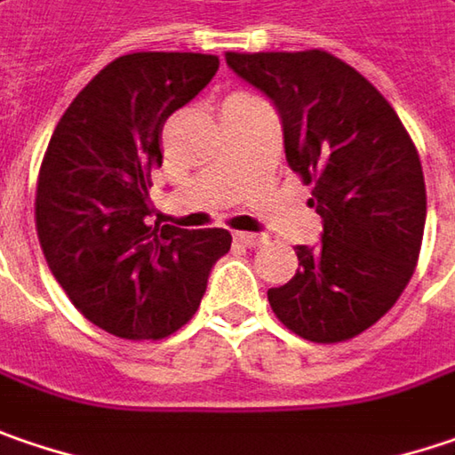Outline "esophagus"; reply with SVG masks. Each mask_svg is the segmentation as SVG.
Instances as JSON below:
<instances>
[{"label":"esophagus","mask_w":455,"mask_h":455,"mask_svg":"<svg viewBox=\"0 0 455 455\" xmlns=\"http://www.w3.org/2000/svg\"><path fill=\"white\" fill-rule=\"evenodd\" d=\"M235 240L243 243V245H248V248H259V245L266 243V238H263V235H256V233H235Z\"/></svg>","instance_id":"34e87169"}]
</instances>
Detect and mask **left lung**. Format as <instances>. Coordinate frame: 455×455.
Segmentation results:
<instances>
[{"instance_id": "8db88e82", "label": "left lung", "mask_w": 455, "mask_h": 455, "mask_svg": "<svg viewBox=\"0 0 455 455\" xmlns=\"http://www.w3.org/2000/svg\"><path fill=\"white\" fill-rule=\"evenodd\" d=\"M282 115L291 171L312 187L323 240L268 289L274 315L312 343H340L381 320L418 266L425 179L412 138L374 84L325 51L225 53Z\"/></svg>"}]
</instances>
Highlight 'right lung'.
<instances>
[{"label": "right lung", "instance_id": "right-lung-1", "mask_svg": "<svg viewBox=\"0 0 455 455\" xmlns=\"http://www.w3.org/2000/svg\"><path fill=\"white\" fill-rule=\"evenodd\" d=\"M207 53L115 58L68 104L37 176L35 228L56 282L117 338L158 340L187 325L230 251L222 228L150 222L161 130L217 74Z\"/></svg>", "mask_w": 455, "mask_h": 455}]
</instances>
